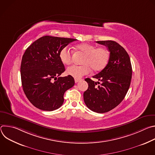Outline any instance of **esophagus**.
<instances>
[{
    "label": "esophagus",
    "instance_id": "1",
    "mask_svg": "<svg viewBox=\"0 0 155 155\" xmlns=\"http://www.w3.org/2000/svg\"><path fill=\"white\" fill-rule=\"evenodd\" d=\"M81 81V80L80 79H75V82L77 83H78V82H79V81Z\"/></svg>",
    "mask_w": 155,
    "mask_h": 155
}]
</instances>
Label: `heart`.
Here are the masks:
<instances>
[{
	"label": "heart",
	"mask_w": 155,
	"mask_h": 155,
	"mask_svg": "<svg viewBox=\"0 0 155 155\" xmlns=\"http://www.w3.org/2000/svg\"><path fill=\"white\" fill-rule=\"evenodd\" d=\"M77 49L84 55L81 62L83 65H73L66 70L68 75L76 79H80L89 74L91 69L96 72L102 70L108 63L109 53L105 48H96V46L91 44L82 43L77 46ZM59 58L63 64H70L72 62V51L68 47L63 48L59 52Z\"/></svg>",
	"instance_id": "b5f03b06"
}]
</instances>
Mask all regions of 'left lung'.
<instances>
[{
    "label": "left lung",
    "mask_w": 155,
    "mask_h": 155,
    "mask_svg": "<svg viewBox=\"0 0 155 155\" xmlns=\"http://www.w3.org/2000/svg\"><path fill=\"white\" fill-rule=\"evenodd\" d=\"M96 42L108 48L110 57L105 68L93 77L100 82L85 79L88 88L83 98L87 108L102 114L114 109L124 99L130 84L132 66L127 53L120 44L112 40Z\"/></svg>",
    "instance_id": "8db88e82"
}]
</instances>
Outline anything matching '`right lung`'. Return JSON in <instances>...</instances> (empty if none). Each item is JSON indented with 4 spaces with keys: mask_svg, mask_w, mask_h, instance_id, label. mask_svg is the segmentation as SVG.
<instances>
[{
    "mask_svg": "<svg viewBox=\"0 0 155 155\" xmlns=\"http://www.w3.org/2000/svg\"><path fill=\"white\" fill-rule=\"evenodd\" d=\"M76 40L46 35L26 49L21 64V83L27 98L35 107L45 111L59 108L64 93L74 86L72 76L57 77L65 71L60 51ZM53 79L56 81L53 82Z\"/></svg>",
    "mask_w": 155,
    "mask_h": 155,
    "instance_id": "right-lung-1",
    "label": "right lung"
}]
</instances>
